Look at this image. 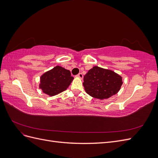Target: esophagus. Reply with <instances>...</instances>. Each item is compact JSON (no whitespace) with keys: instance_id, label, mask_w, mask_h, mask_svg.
Returning <instances> with one entry per match:
<instances>
[{"instance_id":"obj_1","label":"esophagus","mask_w":158,"mask_h":158,"mask_svg":"<svg viewBox=\"0 0 158 158\" xmlns=\"http://www.w3.org/2000/svg\"><path fill=\"white\" fill-rule=\"evenodd\" d=\"M76 76H77V77H78V78H81V79L83 78V74L82 73H79L78 74L76 75Z\"/></svg>"}]
</instances>
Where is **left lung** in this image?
<instances>
[{
	"label": "left lung",
	"instance_id": "1",
	"mask_svg": "<svg viewBox=\"0 0 158 158\" xmlns=\"http://www.w3.org/2000/svg\"><path fill=\"white\" fill-rule=\"evenodd\" d=\"M123 84L122 77L114 72L94 66L84 76L85 92L93 98L104 99L115 95Z\"/></svg>",
	"mask_w": 158,
	"mask_h": 158
}]
</instances>
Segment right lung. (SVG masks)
Returning a JSON list of instances; mask_svg holds the SVG:
<instances>
[{
  "mask_svg": "<svg viewBox=\"0 0 158 158\" xmlns=\"http://www.w3.org/2000/svg\"><path fill=\"white\" fill-rule=\"evenodd\" d=\"M73 79L70 70L56 66L41 76L40 88L45 94L53 96L67 89Z\"/></svg>",
  "mask_w": 158,
  "mask_h": 158,
  "instance_id": "1",
  "label": "right lung"
}]
</instances>
